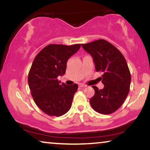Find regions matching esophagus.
<instances>
[{"label":"esophagus","mask_w":150,"mask_h":150,"mask_svg":"<svg viewBox=\"0 0 150 150\" xmlns=\"http://www.w3.org/2000/svg\"><path fill=\"white\" fill-rule=\"evenodd\" d=\"M79 87H81V88H83V87H86V85L83 84V83H80V84H79Z\"/></svg>","instance_id":"esophagus-1"}]
</instances>
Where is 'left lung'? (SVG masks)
I'll return each mask as SVG.
<instances>
[{
  "instance_id": "8db88e82",
  "label": "left lung",
  "mask_w": 150,
  "mask_h": 150,
  "mask_svg": "<svg viewBox=\"0 0 150 150\" xmlns=\"http://www.w3.org/2000/svg\"><path fill=\"white\" fill-rule=\"evenodd\" d=\"M81 47L93 57L97 72L103 75L100 80L103 89L93 86L95 95L90 103L97 112L113 113L121 107L129 91L131 75L126 60L115 46L105 40H97Z\"/></svg>"
}]
</instances>
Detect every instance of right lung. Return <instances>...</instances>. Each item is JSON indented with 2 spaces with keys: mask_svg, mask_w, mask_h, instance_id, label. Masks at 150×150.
<instances>
[{
  "mask_svg": "<svg viewBox=\"0 0 150 150\" xmlns=\"http://www.w3.org/2000/svg\"><path fill=\"white\" fill-rule=\"evenodd\" d=\"M80 47L79 44H51L42 49L33 62L28 75L29 86L35 104L48 115L59 117L71 108L78 86L60 84L57 77L64 75L68 59Z\"/></svg>",
  "mask_w": 150,
  "mask_h": 150,
  "instance_id": "1",
  "label": "right lung"
}]
</instances>
